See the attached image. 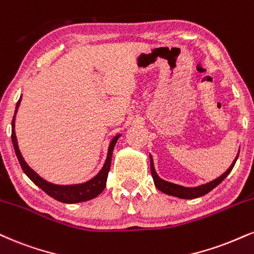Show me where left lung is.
Here are the masks:
<instances>
[{
	"label": "left lung",
	"mask_w": 254,
	"mask_h": 254,
	"mask_svg": "<svg viewBox=\"0 0 254 254\" xmlns=\"http://www.w3.org/2000/svg\"><path fill=\"white\" fill-rule=\"evenodd\" d=\"M238 156H239V151H238L237 157L234 158L233 163L231 164L230 168H228V169L226 170V172L222 174L221 176H219L218 179L213 180V181H210L208 183H204V185L197 186V187H183V186L175 185V183L168 182V181H166V180L161 179V177L157 175L156 170H155L154 161H152V157L150 155L151 175H152V179H154L155 186H156V188L158 189V190H161L162 193L172 195V196L180 197V198H196V197L203 196V195L208 194L210 190H213L216 186H219L220 183L224 181L226 177H227L228 174L232 172V169H233L235 162H237V160H238Z\"/></svg>",
	"instance_id": "left-lung-1"
}]
</instances>
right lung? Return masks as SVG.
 <instances>
[{
	"mask_svg": "<svg viewBox=\"0 0 254 254\" xmlns=\"http://www.w3.org/2000/svg\"><path fill=\"white\" fill-rule=\"evenodd\" d=\"M20 103L21 98L19 99V102L16 103V109H15L13 122H11V140H13L15 154H16L17 160L20 162V166L22 168L23 173L26 174L38 187L41 188L46 194H48L51 197L60 201V202L78 203L97 197L106 187V180H108V174L110 167H111L112 152H114L116 143H117L119 137L122 136V133L116 135L114 138H112L111 142H110L108 149V156H106L105 163H104L103 168L96 176L92 177L91 180H88L86 182L77 183V185H54V183L46 181V180L42 179L38 173H35L34 170L28 166V163L24 161L22 154H21L19 144H17L16 135H15V117H16V112L20 106Z\"/></svg>",
	"mask_w": 254,
	"mask_h": 254,
	"instance_id": "add662e5",
	"label": "right lung"
}]
</instances>
